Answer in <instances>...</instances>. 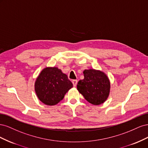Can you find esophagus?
<instances>
[{"mask_svg":"<svg viewBox=\"0 0 148 148\" xmlns=\"http://www.w3.org/2000/svg\"><path fill=\"white\" fill-rule=\"evenodd\" d=\"M77 82H78V81H77V79H73V81H72V83H73V86H77Z\"/></svg>","mask_w":148,"mask_h":148,"instance_id":"obj_1","label":"esophagus"}]
</instances>
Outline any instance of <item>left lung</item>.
<instances>
[{"label":"left lung","instance_id":"left-lung-1","mask_svg":"<svg viewBox=\"0 0 148 148\" xmlns=\"http://www.w3.org/2000/svg\"><path fill=\"white\" fill-rule=\"evenodd\" d=\"M84 79L79 80L77 89L84 99L93 105H100L107 99L110 84L107 75L100 70H85Z\"/></svg>","mask_w":148,"mask_h":148}]
</instances>
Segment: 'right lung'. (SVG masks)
Instances as JSON below:
<instances>
[{
    "instance_id": "obj_1",
    "label": "right lung",
    "mask_w": 148,
    "mask_h": 148,
    "mask_svg": "<svg viewBox=\"0 0 148 148\" xmlns=\"http://www.w3.org/2000/svg\"><path fill=\"white\" fill-rule=\"evenodd\" d=\"M73 84L67 75L57 67H46L38 77L34 84L35 92L44 104L53 106L64 99Z\"/></svg>"
}]
</instances>
